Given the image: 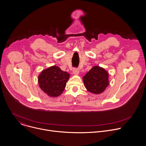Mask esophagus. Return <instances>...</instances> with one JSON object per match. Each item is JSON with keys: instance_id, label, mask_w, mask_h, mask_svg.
Masks as SVG:
<instances>
[{"instance_id": "esophagus-1", "label": "esophagus", "mask_w": 146, "mask_h": 146, "mask_svg": "<svg viewBox=\"0 0 146 146\" xmlns=\"http://www.w3.org/2000/svg\"><path fill=\"white\" fill-rule=\"evenodd\" d=\"M79 73H80V71H79V70L78 69H74L73 70V73L74 75H76L77 76V75H78L79 74Z\"/></svg>"}]
</instances>
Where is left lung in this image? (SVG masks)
I'll return each mask as SVG.
<instances>
[{"label": "left lung", "mask_w": 146, "mask_h": 146, "mask_svg": "<svg viewBox=\"0 0 146 146\" xmlns=\"http://www.w3.org/2000/svg\"><path fill=\"white\" fill-rule=\"evenodd\" d=\"M87 90L94 94H100L109 85V73L102 67L94 66L82 77Z\"/></svg>", "instance_id": "obj_1"}]
</instances>
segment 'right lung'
<instances>
[{
    "mask_svg": "<svg viewBox=\"0 0 146 146\" xmlns=\"http://www.w3.org/2000/svg\"><path fill=\"white\" fill-rule=\"evenodd\" d=\"M69 77L68 73L54 65L41 71L38 76V84L48 96L55 98L64 92Z\"/></svg>",
    "mask_w": 146,
    "mask_h": 146,
    "instance_id": "1",
    "label": "right lung"
}]
</instances>
